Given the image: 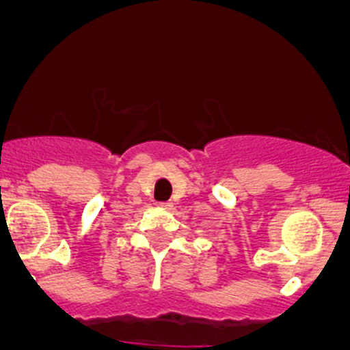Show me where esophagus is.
<instances>
[{
    "label": "esophagus",
    "instance_id": "1",
    "mask_svg": "<svg viewBox=\"0 0 350 350\" xmlns=\"http://www.w3.org/2000/svg\"><path fill=\"white\" fill-rule=\"evenodd\" d=\"M157 206L162 208V210H171L172 203H171V201H159Z\"/></svg>",
    "mask_w": 350,
    "mask_h": 350
}]
</instances>
